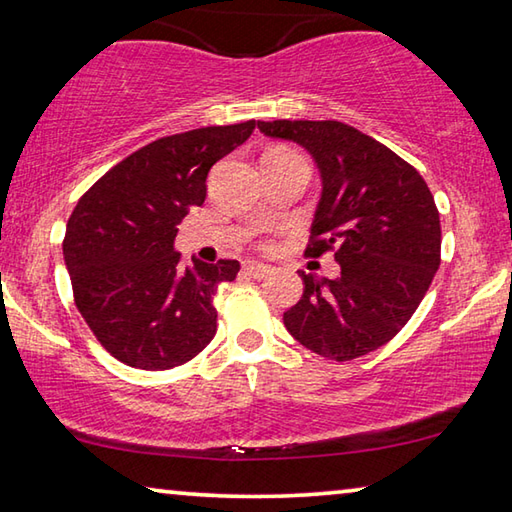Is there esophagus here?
Here are the masks:
<instances>
[{"instance_id":"1","label":"esophagus","mask_w":512,"mask_h":512,"mask_svg":"<svg viewBox=\"0 0 512 512\" xmlns=\"http://www.w3.org/2000/svg\"><path fill=\"white\" fill-rule=\"evenodd\" d=\"M271 271H273V268L268 264H259V262H246L244 264V273L250 275V277H257V280H262V277H266Z\"/></svg>"}]
</instances>
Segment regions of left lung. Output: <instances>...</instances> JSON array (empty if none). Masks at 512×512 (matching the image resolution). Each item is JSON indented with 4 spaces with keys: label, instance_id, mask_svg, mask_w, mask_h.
<instances>
[{
    "label": "left lung",
    "instance_id": "obj_1",
    "mask_svg": "<svg viewBox=\"0 0 512 512\" xmlns=\"http://www.w3.org/2000/svg\"><path fill=\"white\" fill-rule=\"evenodd\" d=\"M300 144L323 192L305 255L332 250L341 275L300 271L305 291L284 327L320 357L350 361L409 323L440 266V216L427 183L388 146L341 121H257Z\"/></svg>",
    "mask_w": 512,
    "mask_h": 512
}]
</instances>
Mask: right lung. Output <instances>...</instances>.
<instances>
[{"mask_svg": "<svg viewBox=\"0 0 512 512\" xmlns=\"http://www.w3.org/2000/svg\"><path fill=\"white\" fill-rule=\"evenodd\" d=\"M255 121L160 137L115 164L76 203L63 255L74 302L97 341L131 368L169 370L216 334L214 296L237 259L180 262L178 223L207 196V173Z\"/></svg>", "mask_w": 512, "mask_h": 512, "instance_id": "right-lung-1", "label": "right lung"}]
</instances>
